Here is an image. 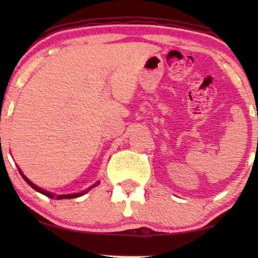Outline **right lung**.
<instances>
[{
    "label": "right lung",
    "instance_id": "1",
    "mask_svg": "<svg viewBox=\"0 0 258 258\" xmlns=\"http://www.w3.org/2000/svg\"><path fill=\"white\" fill-rule=\"evenodd\" d=\"M20 172H21V170H20ZM21 175H22V177H23V179L24 181H26L28 184H29L31 188L33 189H35L36 190V191H38V192H41V194H43V195H45L47 197H50V199H55V200H63V199H76V197H80V196H82L83 194H86L88 190L89 189H91V188H94V186H96L97 184H98V182L97 183H95L94 185H91L89 189L87 190V191H84V192H79V194H72V195H54V194H51V192H49V191H45V190H43V189H41V188H38L37 185H35L33 182H30L29 179H28L26 176H24L22 172H21Z\"/></svg>",
    "mask_w": 258,
    "mask_h": 258
}]
</instances>
